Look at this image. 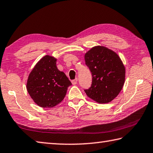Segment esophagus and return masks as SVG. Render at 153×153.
<instances>
[{
    "instance_id": "obj_1",
    "label": "esophagus",
    "mask_w": 153,
    "mask_h": 153,
    "mask_svg": "<svg viewBox=\"0 0 153 153\" xmlns=\"http://www.w3.org/2000/svg\"><path fill=\"white\" fill-rule=\"evenodd\" d=\"M71 83L73 85H76L77 83V78H76L75 79L71 80Z\"/></svg>"
}]
</instances>
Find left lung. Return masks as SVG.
I'll list each match as a JSON object with an SVG mask.
<instances>
[{
    "label": "left lung",
    "mask_w": 153,
    "mask_h": 153,
    "mask_svg": "<svg viewBox=\"0 0 153 153\" xmlns=\"http://www.w3.org/2000/svg\"><path fill=\"white\" fill-rule=\"evenodd\" d=\"M85 65L91 73L87 96L100 104L108 103L120 93L125 80V68L118 55L102 46L91 48L85 55Z\"/></svg>",
    "instance_id": "obj_1"
}]
</instances>
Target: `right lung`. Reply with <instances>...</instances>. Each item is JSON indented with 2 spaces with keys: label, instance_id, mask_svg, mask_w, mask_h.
<instances>
[{
  "label": "right lung",
  "instance_id": "obj_1",
  "mask_svg": "<svg viewBox=\"0 0 153 153\" xmlns=\"http://www.w3.org/2000/svg\"><path fill=\"white\" fill-rule=\"evenodd\" d=\"M57 59L45 55L29 74L27 89L36 104L42 108H52L65 98L71 85L66 75L56 66Z\"/></svg>",
  "mask_w": 153,
  "mask_h": 153
}]
</instances>
